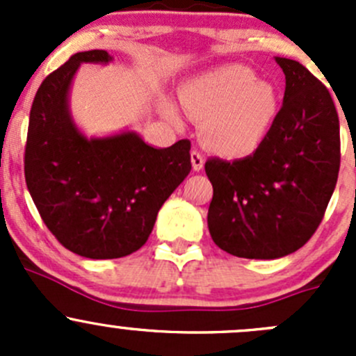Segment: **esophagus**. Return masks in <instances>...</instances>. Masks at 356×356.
<instances>
[{"label": "esophagus", "mask_w": 356, "mask_h": 356, "mask_svg": "<svg viewBox=\"0 0 356 356\" xmlns=\"http://www.w3.org/2000/svg\"><path fill=\"white\" fill-rule=\"evenodd\" d=\"M191 163H193V170L200 172L204 165V156L201 155L198 149H193L191 152Z\"/></svg>", "instance_id": "1"}]
</instances>
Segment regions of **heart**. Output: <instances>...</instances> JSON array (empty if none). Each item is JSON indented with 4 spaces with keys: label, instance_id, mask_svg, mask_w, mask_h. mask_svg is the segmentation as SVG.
<instances>
[{
    "label": "heart",
    "instance_id": "obj_1",
    "mask_svg": "<svg viewBox=\"0 0 356 356\" xmlns=\"http://www.w3.org/2000/svg\"><path fill=\"white\" fill-rule=\"evenodd\" d=\"M181 103L193 120L204 124V145L231 158L257 152L277 115L274 86L257 81L245 65L218 67L193 79L181 89Z\"/></svg>",
    "mask_w": 356,
    "mask_h": 356
}]
</instances>
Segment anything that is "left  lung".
<instances>
[{"label":"left lung","instance_id":"1","mask_svg":"<svg viewBox=\"0 0 356 356\" xmlns=\"http://www.w3.org/2000/svg\"><path fill=\"white\" fill-rule=\"evenodd\" d=\"M275 62L286 91L265 141L241 160L204 163L213 186L211 239L239 258L300 250L321 225L339 174V118L327 88L296 60Z\"/></svg>","mask_w":356,"mask_h":356}]
</instances>
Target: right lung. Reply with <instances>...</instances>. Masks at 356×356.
Segmentation results:
<instances>
[{"label":"right lung","mask_w":356,"mask_h":356,"mask_svg":"<svg viewBox=\"0 0 356 356\" xmlns=\"http://www.w3.org/2000/svg\"><path fill=\"white\" fill-rule=\"evenodd\" d=\"M105 49L75 53L35 92L24 172L46 227L72 253L120 258L148 241L158 210L191 172V143L153 148L136 132L88 139L68 111L81 63H108Z\"/></svg>","instance_id":"add662e5"}]
</instances>
